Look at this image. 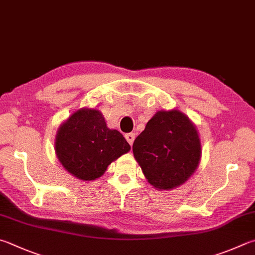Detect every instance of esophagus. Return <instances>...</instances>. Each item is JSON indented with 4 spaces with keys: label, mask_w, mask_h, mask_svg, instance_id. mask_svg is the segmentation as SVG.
I'll use <instances>...</instances> for the list:
<instances>
[{
    "label": "esophagus",
    "mask_w": 255,
    "mask_h": 255,
    "mask_svg": "<svg viewBox=\"0 0 255 255\" xmlns=\"http://www.w3.org/2000/svg\"><path fill=\"white\" fill-rule=\"evenodd\" d=\"M125 138H126L127 139V141L129 142V145H132V142H133V140H135V133L133 132H129V133H126V135H125Z\"/></svg>",
    "instance_id": "esophagus-1"
}]
</instances>
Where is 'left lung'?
Returning <instances> with one entry per match:
<instances>
[{
    "label": "left lung",
    "mask_w": 255,
    "mask_h": 255,
    "mask_svg": "<svg viewBox=\"0 0 255 255\" xmlns=\"http://www.w3.org/2000/svg\"><path fill=\"white\" fill-rule=\"evenodd\" d=\"M133 156L152 186L172 189L186 182L201 158L197 130L178 110L156 113L132 145Z\"/></svg>",
    "instance_id": "obj_1"
}]
</instances>
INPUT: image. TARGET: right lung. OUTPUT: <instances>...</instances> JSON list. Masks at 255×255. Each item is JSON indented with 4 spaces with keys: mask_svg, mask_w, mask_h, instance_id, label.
I'll return each mask as SVG.
<instances>
[{
    "mask_svg": "<svg viewBox=\"0 0 255 255\" xmlns=\"http://www.w3.org/2000/svg\"><path fill=\"white\" fill-rule=\"evenodd\" d=\"M130 150L125 137L109 129L99 110H78L61 125L55 152L69 173L82 180L100 177L108 165Z\"/></svg>",
    "mask_w": 255,
    "mask_h": 255,
    "instance_id": "add662e5",
    "label": "right lung"
}]
</instances>
